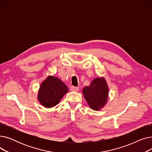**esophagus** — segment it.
I'll return each mask as SVG.
<instances>
[{
    "mask_svg": "<svg viewBox=\"0 0 152 152\" xmlns=\"http://www.w3.org/2000/svg\"><path fill=\"white\" fill-rule=\"evenodd\" d=\"M70 90L73 92H77L79 91V87L75 86H71Z\"/></svg>",
    "mask_w": 152,
    "mask_h": 152,
    "instance_id": "1",
    "label": "esophagus"
}]
</instances>
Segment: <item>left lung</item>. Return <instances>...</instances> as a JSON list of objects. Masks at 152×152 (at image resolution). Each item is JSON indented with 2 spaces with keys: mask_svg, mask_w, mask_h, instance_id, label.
<instances>
[{
  "mask_svg": "<svg viewBox=\"0 0 152 152\" xmlns=\"http://www.w3.org/2000/svg\"><path fill=\"white\" fill-rule=\"evenodd\" d=\"M84 97L89 106L94 110H99L107 102L108 86L104 77L95 78L90 86L83 89Z\"/></svg>",
  "mask_w": 152,
  "mask_h": 152,
  "instance_id": "obj_1",
  "label": "left lung"
}]
</instances>
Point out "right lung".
<instances>
[{
    "mask_svg": "<svg viewBox=\"0 0 152 152\" xmlns=\"http://www.w3.org/2000/svg\"><path fill=\"white\" fill-rule=\"evenodd\" d=\"M68 92V87L60 79L49 76L40 86L37 99L44 107L52 108L57 105Z\"/></svg>",
    "mask_w": 152,
    "mask_h": 152,
    "instance_id": "add662e5",
    "label": "right lung"
}]
</instances>
